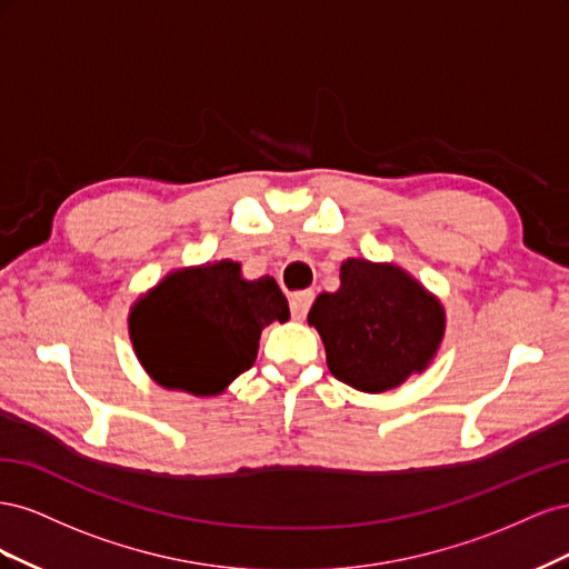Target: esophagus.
I'll list each match as a JSON object with an SVG mask.
<instances>
[{"label":"esophagus","instance_id":"34e87169","mask_svg":"<svg viewBox=\"0 0 569 569\" xmlns=\"http://www.w3.org/2000/svg\"><path fill=\"white\" fill-rule=\"evenodd\" d=\"M313 299H316V295H313L311 289L297 291V295L291 297V301H289L291 318H295V320H303V318H306V313H308V308H311V303H313Z\"/></svg>","mask_w":569,"mask_h":569}]
</instances>
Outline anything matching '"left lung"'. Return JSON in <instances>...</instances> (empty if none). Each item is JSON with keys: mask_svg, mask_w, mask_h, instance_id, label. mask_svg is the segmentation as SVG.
Wrapping results in <instances>:
<instances>
[{"mask_svg": "<svg viewBox=\"0 0 569 569\" xmlns=\"http://www.w3.org/2000/svg\"><path fill=\"white\" fill-rule=\"evenodd\" d=\"M339 289L313 301L327 368L358 391L382 393L432 363L446 332V311L422 282L396 263L347 258Z\"/></svg>", "mask_w": 569, "mask_h": 569, "instance_id": "obj_1", "label": "left lung"}]
</instances>
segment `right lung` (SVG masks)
I'll use <instances>...</instances> for the list:
<instances>
[{
    "mask_svg": "<svg viewBox=\"0 0 569 569\" xmlns=\"http://www.w3.org/2000/svg\"><path fill=\"white\" fill-rule=\"evenodd\" d=\"M289 320L272 278L247 280L242 263L176 268L137 299L128 332L137 360L170 391L218 396L249 370L270 322Z\"/></svg>",
    "mask_w": 569,
    "mask_h": 569,
    "instance_id": "obj_1",
    "label": "right lung"
}]
</instances>
